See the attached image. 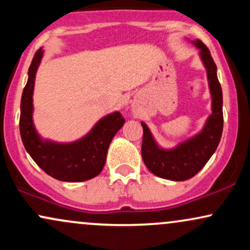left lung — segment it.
<instances>
[{"label":"left lung","mask_w":250,"mask_h":250,"mask_svg":"<svg viewBox=\"0 0 250 250\" xmlns=\"http://www.w3.org/2000/svg\"><path fill=\"white\" fill-rule=\"evenodd\" d=\"M193 43L200 49L201 60L207 70L211 95V114L199 134L173 149L160 148L147 125L141 122L143 162L151 173L162 179L186 181L195 176L215 153L222 135V88L216 75V64L210 51L200 40L193 41Z\"/></svg>","instance_id":"1"}]
</instances>
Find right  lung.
<instances>
[{"instance_id":"add662e5","label":"right lung","mask_w":250,"mask_h":250,"mask_svg":"<svg viewBox=\"0 0 250 250\" xmlns=\"http://www.w3.org/2000/svg\"><path fill=\"white\" fill-rule=\"evenodd\" d=\"M43 56L39 49L28 70V82L22 93L20 133L25 150L42 170L54 179L65 182H82L93 179L104 167L111 140L125 119L119 111L102 117L89 133L79 141L57 143L42 140L33 123V93L35 75Z\"/></svg>"}]
</instances>
